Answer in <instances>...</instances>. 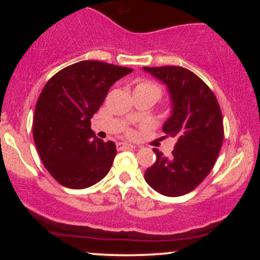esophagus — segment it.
<instances>
[{"mask_svg": "<svg viewBox=\"0 0 260 260\" xmlns=\"http://www.w3.org/2000/svg\"><path fill=\"white\" fill-rule=\"evenodd\" d=\"M116 148H117V150H124V149H133L134 145L120 142V143H117V144H116Z\"/></svg>", "mask_w": 260, "mask_h": 260, "instance_id": "obj_1", "label": "esophagus"}]
</instances>
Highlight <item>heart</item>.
<instances>
[{
	"label": "heart",
	"instance_id": "1",
	"mask_svg": "<svg viewBox=\"0 0 260 260\" xmlns=\"http://www.w3.org/2000/svg\"><path fill=\"white\" fill-rule=\"evenodd\" d=\"M134 94H145L151 96L156 103L162 96V88L153 80H139L134 86Z\"/></svg>",
	"mask_w": 260,
	"mask_h": 260
}]
</instances>
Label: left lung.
<instances>
[{
    "label": "left lung",
    "instance_id": "obj_1",
    "mask_svg": "<svg viewBox=\"0 0 260 260\" xmlns=\"http://www.w3.org/2000/svg\"><path fill=\"white\" fill-rule=\"evenodd\" d=\"M168 85L172 115L164 124L166 137L176 139L172 156L153 149L156 161L145 181L160 194L180 197L192 192L213 170L223 140L222 113L209 86L178 66L143 67Z\"/></svg>",
    "mask_w": 260,
    "mask_h": 260
}]
</instances>
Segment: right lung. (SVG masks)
<instances>
[{
	"instance_id": "obj_1",
	"label": "right lung",
	"mask_w": 260,
	"mask_h": 260,
	"mask_svg": "<svg viewBox=\"0 0 260 260\" xmlns=\"http://www.w3.org/2000/svg\"><path fill=\"white\" fill-rule=\"evenodd\" d=\"M132 71L100 61H80L45 84L35 105L32 137L44 166L59 184L83 189L110 171L116 145L95 137L90 118L113 83Z\"/></svg>"
}]
</instances>
